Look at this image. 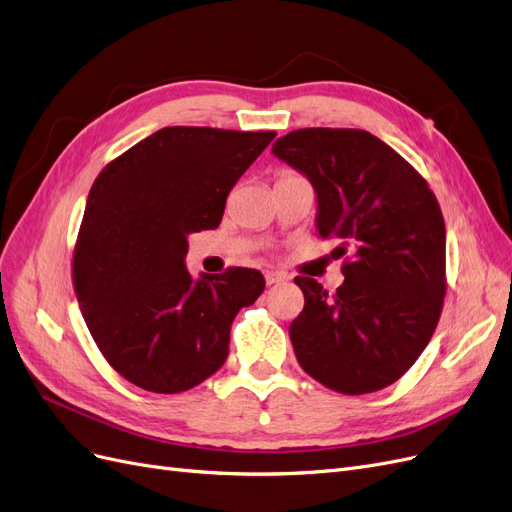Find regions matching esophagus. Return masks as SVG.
<instances>
[{"label":"esophagus","mask_w":512,"mask_h":512,"mask_svg":"<svg viewBox=\"0 0 512 512\" xmlns=\"http://www.w3.org/2000/svg\"><path fill=\"white\" fill-rule=\"evenodd\" d=\"M285 280V274H280V272H274V270H268L266 272V283L268 285H276V283H283Z\"/></svg>","instance_id":"1"}]
</instances>
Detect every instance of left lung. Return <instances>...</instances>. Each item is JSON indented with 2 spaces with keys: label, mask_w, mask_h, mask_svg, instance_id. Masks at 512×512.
<instances>
[{
  "label": "left lung",
  "mask_w": 512,
  "mask_h": 512,
  "mask_svg": "<svg viewBox=\"0 0 512 512\" xmlns=\"http://www.w3.org/2000/svg\"><path fill=\"white\" fill-rule=\"evenodd\" d=\"M274 157L317 193V234L353 251L327 295L298 276L304 310L289 325L295 357L315 381L346 395L378 391L415 364L444 300L447 232L432 189L383 140L361 129H298Z\"/></svg>",
  "instance_id": "obj_1"
}]
</instances>
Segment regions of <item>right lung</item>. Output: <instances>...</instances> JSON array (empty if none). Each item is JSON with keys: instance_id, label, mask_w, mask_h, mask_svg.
<instances>
[{"instance_id": "right-lung-1", "label": "right lung", "mask_w": 512, "mask_h": 512, "mask_svg": "<svg viewBox=\"0 0 512 512\" xmlns=\"http://www.w3.org/2000/svg\"><path fill=\"white\" fill-rule=\"evenodd\" d=\"M274 131L163 127L100 172L74 251L82 317L108 364L153 393H180L217 372L261 272L193 278L189 234L219 227L238 178Z\"/></svg>"}]
</instances>
